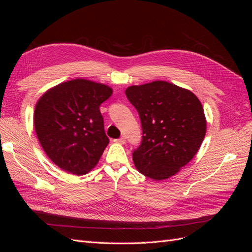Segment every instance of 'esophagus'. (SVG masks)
<instances>
[{"mask_svg": "<svg viewBox=\"0 0 252 252\" xmlns=\"http://www.w3.org/2000/svg\"><path fill=\"white\" fill-rule=\"evenodd\" d=\"M113 142L119 143V144H125L126 143V138H125V136H122V138H120V139L113 140Z\"/></svg>", "mask_w": 252, "mask_h": 252, "instance_id": "34e87169", "label": "esophagus"}]
</instances>
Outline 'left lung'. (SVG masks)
<instances>
[{
	"mask_svg": "<svg viewBox=\"0 0 252 252\" xmlns=\"http://www.w3.org/2000/svg\"><path fill=\"white\" fill-rule=\"evenodd\" d=\"M125 94L142 124V142L132 154L136 169L155 181L172 177L191 161L205 138L200 100L165 81L129 86Z\"/></svg>",
	"mask_w": 252,
	"mask_h": 252,
	"instance_id": "left-lung-1",
	"label": "left lung"
}]
</instances>
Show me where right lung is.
<instances>
[{"label":"right lung","mask_w":252,"mask_h":252,"mask_svg":"<svg viewBox=\"0 0 252 252\" xmlns=\"http://www.w3.org/2000/svg\"><path fill=\"white\" fill-rule=\"evenodd\" d=\"M111 94L105 84L75 79L50 88L37 101V139L61 169L82 175L94 168L109 143L100 105Z\"/></svg>","instance_id":"right-lung-1"}]
</instances>
